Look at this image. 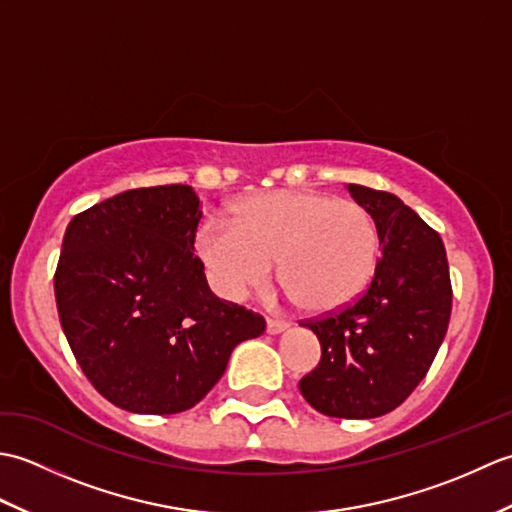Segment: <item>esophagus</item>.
<instances>
[{
	"instance_id": "obj_1",
	"label": "esophagus",
	"mask_w": 512,
	"mask_h": 512,
	"mask_svg": "<svg viewBox=\"0 0 512 512\" xmlns=\"http://www.w3.org/2000/svg\"><path fill=\"white\" fill-rule=\"evenodd\" d=\"M284 330H288L286 321H277V319H268L266 321V332L268 334H281Z\"/></svg>"
}]
</instances>
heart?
I'll return each mask as SVG.
<instances>
[{
	"label": "heart",
	"instance_id": "b5f03b06",
	"mask_svg": "<svg viewBox=\"0 0 512 512\" xmlns=\"http://www.w3.org/2000/svg\"><path fill=\"white\" fill-rule=\"evenodd\" d=\"M195 253L213 288L239 301L277 275L290 299L314 314L363 297L376 273L380 235L363 204L321 191H270L233 209V224L206 220Z\"/></svg>",
	"mask_w": 512,
	"mask_h": 512
}]
</instances>
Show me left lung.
<instances>
[{
  "label": "left lung",
  "mask_w": 512,
  "mask_h": 512,
  "mask_svg": "<svg viewBox=\"0 0 512 512\" xmlns=\"http://www.w3.org/2000/svg\"><path fill=\"white\" fill-rule=\"evenodd\" d=\"M372 213L380 257L363 297L303 323L317 334L321 363L299 380L323 416L367 420L396 409L436 358L451 317V279L440 235L398 195L347 184Z\"/></svg>",
  "instance_id": "1"
}]
</instances>
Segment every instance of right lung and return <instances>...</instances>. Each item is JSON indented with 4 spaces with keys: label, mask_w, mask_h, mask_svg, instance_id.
Here are the masks:
<instances>
[{
    "label": "right lung",
    "mask_w": 512,
    "mask_h": 512,
    "mask_svg": "<svg viewBox=\"0 0 512 512\" xmlns=\"http://www.w3.org/2000/svg\"><path fill=\"white\" fill-rule=\"evenodd\" d=\"M200 198L132 189L68 224L54 275L59 321L83 374L132 413L187 411L222 378L259 314L217 299L193 255Z\"/></svg>",
    "instance_id": "add662e5"
}]
</instances>
